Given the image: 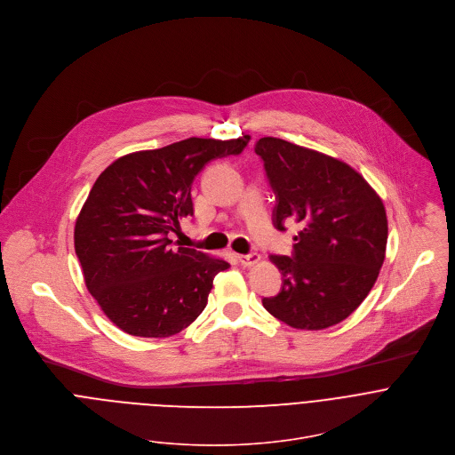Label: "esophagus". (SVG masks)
I'll use <instances>...</instances> for the list:
<instances>
[{"label":"esophagus","mask_w":455,"mask_h":455,"mask_svg":"<svg viewBox=\"0 0 455 455\" xmlns=\"http://www.w3.org/2000/svg\"><path fill=\"white\" fill-rule=\"evenodd\" d=\"M239 262H241V266H244V267H251V266H255V264L260 262V255H259V253L239 255Z\"/></svg>","instance_id":"1"}]
</instances>
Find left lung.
I'll return each instance as SVG.
<instances>
[{"label":"left lung","mask_w":455,"mask_h":455,"mask_svg":"<svg viewBox=\"0 0 455 455\" xmlns=\"http://www.w3.org/2000/svg\"><path fill=\"white\" fill-rule=\"evenodd\" d=\"M255 152L276 193L275 227L299 223L294 257L269 260L283 287L264 308L296 330L319 331L347 319L369 296L387 255L388 220L381 196L347 163L282 138Z\"/></svg>","instance_id":"obj_1"}]
</instances>
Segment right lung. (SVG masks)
Returning a JSON list of instances; mask_svg holds the SVG:
<instances>
[{
  "label": "right lung",
  "instance_id": "1",
  "mask_svg": "<svg viewBox=\"0 0 455 455\" xmlns=\"http://www.w3.org/2000/svg\"><path fill=\"white\" fill-rule=\"evenodd\" d=\"M250 136L188 138L113 161L95 180L74 227L84 285L122 331L166 339L205 308L221 257L170 248V232L193 216L191 184L216 157L243 152Z\"/></svg>",
  "mask_w": 455,
  "mask_h": 455
}]
</instances>
